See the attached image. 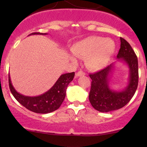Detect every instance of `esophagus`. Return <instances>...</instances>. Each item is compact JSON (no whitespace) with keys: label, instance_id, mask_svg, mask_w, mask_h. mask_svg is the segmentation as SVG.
<instances>
[{"label":"esophagus","instance_id":"obj_1","mask_svg":"<svg viewBox=\"0 0 147 147\" xmlns=\"http://www.w3.org/2000/svg\"><path fill=\"white\" fill-rule=\"evenodd\" d=\"M85 72H83V71H79L77 72V73H76V77H81V76H84L85 75Z\"/></svg>","mask_w":147,"mask_h":147}]
</instances>
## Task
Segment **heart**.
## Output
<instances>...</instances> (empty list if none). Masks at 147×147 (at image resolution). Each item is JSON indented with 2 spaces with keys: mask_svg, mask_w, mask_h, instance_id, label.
Listing matches in <instances>:
<instances>
[{
  "mask_svg": "<svg viewBox=\"0 0 147 147\" xmlns=\"http://www.w3.org/2000/svg\"><path fill=\"white\" fill-rule=\"evenodd\" d=\"M115 43L111 38L102 36H88L72 45L71 51L75 56L85 59V65L92 71L105 68L113 57ZM72 61L76 59L70 57Z\"/></svg>",
  "mask_w": 147,
  "mask_h": 147,
  "instance_id": "1",
  "label": "heart"
}]
</instances>
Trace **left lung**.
I'll return each mask as SVG.
<instances>
[{
  "label": "left lung",
  "mask_w": 147,
  "mask_h": 147,
  "mask_svg": "<svg viewBox=\"0 0 147 147\" xmlns=\"http://www.w3.org/2000/svg\"><path fill=\"white\" fill-rule=\"evenodd\" d=\"M120 49L117 55L127 64L129 68V84L120 91L111 90L109 81L111 73L114 68L111 63L105 68L93 74H90L91 88L89 93V101L94 109L102 113L115 111L124 107L130 102L138 85V57L131 45L125 39L120 37Z\"/></svg>",
  "instance_id": "1"
}]
</instances>
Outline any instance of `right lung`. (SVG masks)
<instances>
[{
	"label": "right lung",
	"mask_w": 147,
	"mask_h": 147,
	"mask_svg": "<svg viewBox=\"0 0 147 147\" xmlns=\"http://www.w3.org/2000/svg\"><path fill=\"white\" fill-rule=\"evenodd\" d=\"M31 34H47L46 33L34 32ZM75 72L63 74L48 91L36 97H28L18 93L11 84L9 75V86L11 94L21 105L29 111L36 113H49L57 110L63 103L68 84L72 82Z\"/></svg>",
	"instance_id": "1"
}]
</instances>
